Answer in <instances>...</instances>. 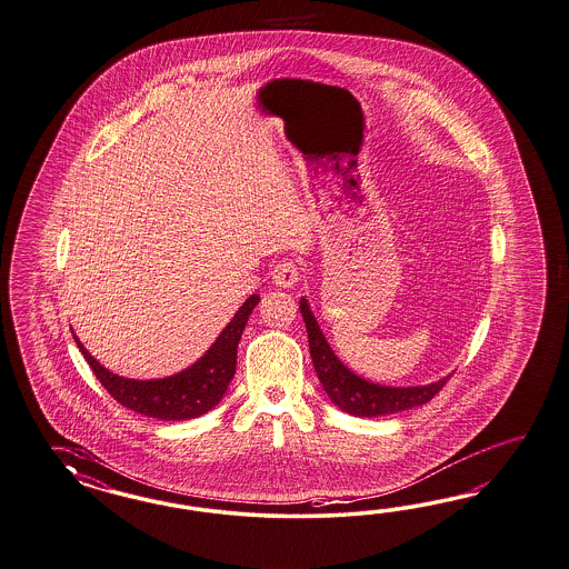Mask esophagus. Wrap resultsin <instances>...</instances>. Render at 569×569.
Segmentation results:
<instances>
[{
    "instance_id": "34e87169",
    "label": "esophagus",
    "mask_w": 569,
    "mask_h": 569,
    "mask_svg": "<svg viewBox=\"0 0 569 569\" xmlns=\"http://www.w3.org/2000/svg\"><path fill=\"white\" fill-rule=\"evenodd\" d=\"M271 279L279 288H292L300 279V264L292 259H283L273 267Z\"/></svg>"
}]
</instances>
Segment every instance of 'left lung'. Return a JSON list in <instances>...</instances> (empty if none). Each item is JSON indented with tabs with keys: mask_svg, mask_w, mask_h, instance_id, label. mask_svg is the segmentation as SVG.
<instances>
[{
	"mask_svg": "<svg viewBox=\"0 0 569 569\" xmlns=\"http://www.w3.org/2000/svg\"><path fill=\"white\" fill-rule=\"evenodd\" d=\"M300 312L307 323L310 358L319 375V381L323 385L325 393L339 410L348 415L372 418V416L403 412L432 400L449 381V377H446V379H439L437 383L420 385V387H385V385L365 381L362 377L353 375L348 367H343V362L329 348L323 331L317 325V319L310 312L305 298L300 300Z\"/></svg>",
	"mask_w": 569,
	"mask_h": 569,
	"instance_id": "1",
	"label": "left lung"
}]
</instances>
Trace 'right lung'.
I'll return each instance as SVG.
<instances>
[{"label":"right lung","instance_id":"obj_1","mask_svg":"<svg viewBox=\"0 0 569 569\" xmlns=\"http://www.w3.org/2000/svg\"><path fill=\"white\" fill-rule=\"evenodd\" d=\"M259 300L261 298L252 293L244 305L238 308L233 319L219 333L216 343L202 358L192 367L166 379L137 381L113 375L92 358L89 350L80 343L77 333L74 341L84 360L89 362L94 377L99 379V383L103 385L109 396L118 403H122L123 408H130L132 412L151 416L157 420H188L213 410L223 398L236 372L238 343L248 323V317L259 305Z\"/></svg>","mask_w":569,"mask_h":569}]
</instances>
